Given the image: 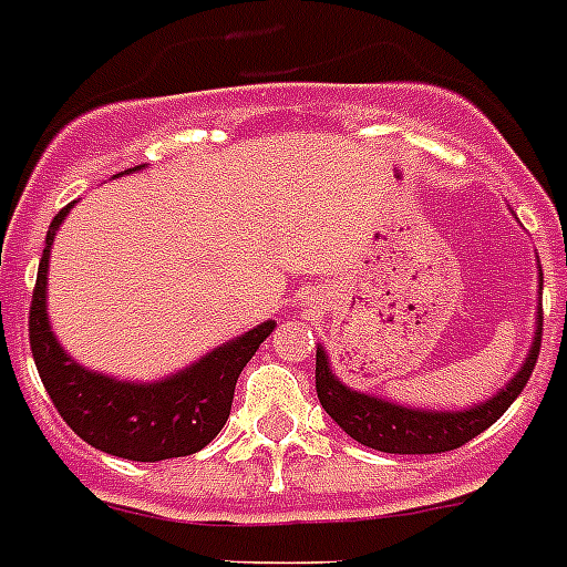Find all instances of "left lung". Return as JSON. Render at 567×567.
<instances>
[{"label": "left lung", "mask_w": 567, "mask_h": 567, "mask_svg": "<svg viewBox=\"0 0 567 567\" xmlns=\"http://www.w3.org/2000/svg\"><path fill=\"white\" fill-rule=\"evenodd\" d=\"M539 298H542V266H539ZM542 347V303L536 309V332L530 341L525 361L516 375L491 399L478 401L467 410H419L404 408L395 401L379 399V395L361 393L343 384L330 367V355L318 343L316 352V390L321 408L332 415V422L352 435L364 447L381 450V453H401V456H422V453H444L456 450L485 433L502 413H505L519 393L525 390L527 379L536 367Z\"/></svg>", "instance_id": "obj_1"}]
</instances>
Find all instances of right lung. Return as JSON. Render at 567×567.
Masks as SVG:
<instances>
[{"instance_id": "add662e5", "label": "right lung", "mask_w": 567, "mask_h": 567, "mask_svg": "<svg viewBox=\"0 0 567 567\" xmlns=\"http://www.w3.org/2000/svg\"><path fill=\"white\" fill-rule=\"evenodd\" d=\"M140 168L143 166L120 174H134ZM74 203H68L48 226L28 312V336L42 384L68 427L91 447L132 462L192 456L224 430L237 375L275 330V321L258 323L255 330L220 343L195 364L159 381H123L82 367L56 341L48 318V260L53 237Z\"/></svg>"}]
</instances>
